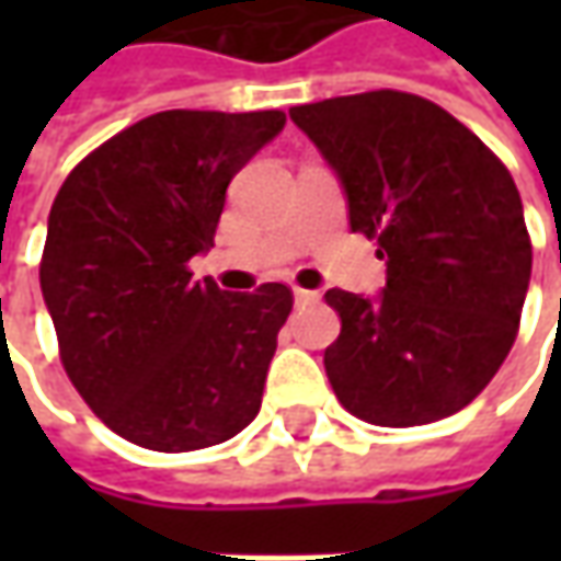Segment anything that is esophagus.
I'll return each instance as SVG.
<instances>
[{
	"mask_svg": "<svg viewBox=\"0 0 561 561\" xmlns=\"http://www.w3.org/2000/svg\"><path fill=\"white\" fill-rule=\"evenodd\" d=\"M293 299H296V306H312V302H318V293L302 290V287H293Z\"/></svg>",
	"mask_w": 561,
	"mask_h": 561,
	"instance_id": "1",
	"label": "esophagus"
}]
</instances>
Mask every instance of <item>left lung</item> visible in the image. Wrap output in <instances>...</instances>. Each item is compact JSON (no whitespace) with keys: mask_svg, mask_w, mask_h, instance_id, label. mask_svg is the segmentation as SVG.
Returning a JSON list of instances; mask_svg holds the SVG:
<instances>
[{"mask_svg":"<svg viewBox=\"0 0 561 561\" xmlns=\"http://www.w3.org/2000/svg\"><path fill=\"white\" fill-rule=\"evenodd\" d=\"M346 193L350 227L377 240V296L328 290L340 336L324 350L336 399L383 427L465 409L500 371L530 284L518 186L462 121L375 90L290 108Z\"/></svg>","mask_w":561,"mask_h":561,"instance_id":"obj_1","label":"left lung"}]
</instances>
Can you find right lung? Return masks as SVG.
Returning <instances> with one entry per match:
<instances>
[{
	"mask_svg": "<svg viewBox=\"0 0 561 561\" xmlns=\"http://www.w3.org/2000/svg\"><path fill=\"white\" fill-rule=\"evenodd\" d=\"M284 124V112H159L58 190L39 287L71 383L124 440L205 449L259 415L293 293L218 290L190 280V259L215 247L227 184Z\"/></svg>",
	"mask_w": 561,
	"mask_h": 561,
	"instance_id": "add662e5",
	"label": "right lung"
}]
</instances>
